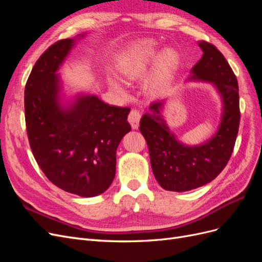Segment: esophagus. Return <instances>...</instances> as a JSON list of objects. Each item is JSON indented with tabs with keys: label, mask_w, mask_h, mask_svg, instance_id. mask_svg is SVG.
Here are the masks:
<instances>
[{
	"label": "esophagus",
	"mask_w": 262,
	"mask_h": 262,
	"mask_svg": "<svg viewBox=\"0 0 262 262\" xmlns=\"http://www.w3.org/2000/svg\"><path fill=\"white\" fill-rule=\"evenodd\" d=\"M128 120H129L131 126H132L134 130L139 129V124H140V120H141V114H140L139 110L132 109L131 112H130V114H129Z\"/></svg>",
	"instance_id": "1"
}]
</instances>
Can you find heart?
<instances>
[{"instance_id": "1", "label": "heart", "mask_w": 262, "mask_h": 262, "mask_svg": "<svg viewBox=\"0 0 262 262\" xmlns=\"http://www.w3.org/2000/svg\"><path fill=\"white\" fill-rule=\"evenodd\" d=\"M179 62V55L175 50L166 49L161 52L155 45L144 43L131 48L119 62L118 70L126 80L137 81L143 77L154 64L144 81V90L149 96L158 97L171 86ZM109 85L115 92L125 94L124 87L118 78L110 77Z\"/></svg>"}]
</instances>
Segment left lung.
<instances>
[{"mask_svg":"<svg viewBox=\"0 0 262 262\" xmlns=\"http://www.w3.org/2000/svg\"><path fill=\"white\" fill-rule=\"evenodd\" d=\"M198 45L203 54L190 70L187 80L210 83L217 92L222 114L215 133L200 144L182 143L164 117L167 99L150 104L140 121L155 179L168 191H189L215 179L231 157L238 133L241 114L236 76L215 47L203 40Z\"/></svg>","mask_w":262,"mask_h":262,"instance_id":"left-lung-1","label":"left lung"}]
</instances>
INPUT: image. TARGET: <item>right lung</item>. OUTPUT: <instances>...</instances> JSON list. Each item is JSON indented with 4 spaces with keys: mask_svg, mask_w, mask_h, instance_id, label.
Segmentation results:
<instances>
[{
    "mask_svg": "<svg viewBox=\"0 0 262 262\" xmlns=\"http://www.w3.org/2000/svg\"><path fill=\"white\" fill-rule=\"evenodd\" d=\"M85 36L55 42L38 59L25 86V119L46 177L67 192L92 198L114 181L117 147L131 125L130 108L108 105L94 94H66L59 70Z\"/></svg>",
    "mask_w": 262,
    "mask_h": 262,
    "instance_id": "add662e5",
    "label": "right lung"
}]
</instances>
